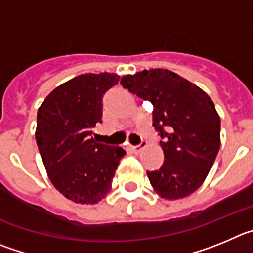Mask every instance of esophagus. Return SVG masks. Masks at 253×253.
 Segmentation results:
<instances>
[{"label": "esophagus", "instance_id": "obj_1", "mask_svg": "<svg viewBox=\"0 0 253 253\" xmlns=\"http://www.w3.org/2000/svg\"><path fill=\"white\" fill-rule=\"evenodd\" d=\"M145 146H146V142H145V141H142V142H141L140 145H137V146H132V151L136 152V154H138V152L142 151V149Z\"/></svg>", "mask_w": 253, "mask_h": 253}]
</instances>
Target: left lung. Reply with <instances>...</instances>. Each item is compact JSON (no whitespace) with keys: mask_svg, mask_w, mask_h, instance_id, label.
<instances>
[{"mask_svg":"<svg viewBox=\"0 0 253 253\" xmlns=\"http://www.w3.org/2000/svg\"><path fill=\"white\" fill-rule=\"evenodd\" d=\"M121 84L154 106L152 126L164 151L160 169L147 171L155 192L166 200L194 193L219 151L220 118L213 101L192 82L160 68L124 76Z\"/></svg>","mask_w":253,"mask_h":253,"instance_id":"obj_1","label":"left lung"}]
</instances>
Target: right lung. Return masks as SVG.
I'll return each instance as SVG.
<instances>
[{"instance_id": "right-lung-1", "label": "right lung", "mask_w": 253, "mask_h": 253, "mask_svg": "<svg viewBox=\"0 0 253 253\" xmlns=\"http://www.w3.org/2000/svg\"><path fill=\"white\" fill-rule=\"evenodd\" d=\"M113 73L81 74L50 92L38 111L35 138L47 176L74 203L95 204L111 190L122 147L98 143L102 97L118 84Z\"/></svg>"}]
</instances>
